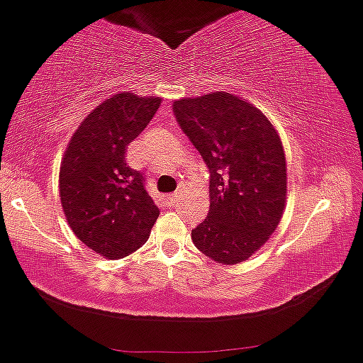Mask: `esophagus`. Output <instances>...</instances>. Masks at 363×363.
<instances>
[{"label":"esophagus","mask_w":363,"mask_h":363,"mask_svg":"<svg viewBox=\"0 0 363 363\" xmlns=\"http://www.w3.org/2000/svg\"><path fill=\"white\" fill-rule=\"evenodd\" d=\"M180 199H182V192H174V194H171L169 196V202L171 204H178V202H180Z\"/></svg>","instance_id":"34e87169"}]
</instances>
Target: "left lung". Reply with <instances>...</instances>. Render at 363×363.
Returning <instances> with one entry per match:
<instances>
[{"mask_svg":"<svg viewBox=\"0 0 363 363\" xmlns=\"http://www.w3.org/2000/svg\"><path fill=\"white\" fill-rule=\"evenodd\" d=\"M173 112L211 174L209 213L192 230L194 244L221 264L251 258L286 208L279 133L259 108L227 91L174 100Z\"/></svg>","mask_w":363,"mask_h":363,"instance_id":"8db88e82","label":"left lung"}]
</instances>
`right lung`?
<instances>
[{
  "instance_id": "1",
  "label": "right lung",
  "mask_w": 363,
  "mask_h": 363,
  "mask_svg": "<svg viewBox=\"0 0 363 363\" xmlns=\"http://www.w3.org/2000/svg\"><path fill=\"white\" fill-rule=\"evenodd\" d=\"M159 96L118 93L96 105L74 131L60 164V201L77 239L108 259L143 245L159 208L126 149L157 112Z\"/></svg>"
}]
</instances>
